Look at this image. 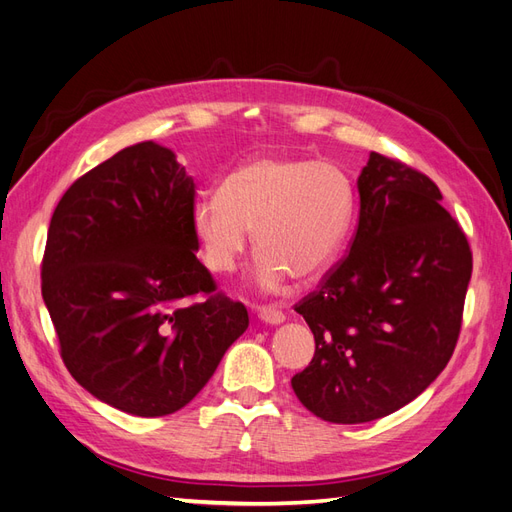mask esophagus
I'll use <instances>...</instances> for the list:
<instances>
[{
	"label": "esophagus",
	"mask_w": 512,
	"mask_h": 512,
	"mask_svg": "<svg viewBox=\"0 0 512 512\" xmlns=\"http://www.w3.org/2000/svg\"><path fill=\"white\" fill-rule=\"evenodd\" d=\"M257 318L261 322L270 324V326H279V324L285 322V313L279 311V309H274V307H259L257 309Z\"/></svg>",
	"instance_id": "esophagus-1"
}]
</instances>
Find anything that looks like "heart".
<instances>
[{"label": "heart", "instance_id": "1", "mask_svg": "<svg viewBox=\"0 0 512 512\" xmlns=\"http://www.w3.org/2000/svg\"><path fill=\"white\" fill-rule=\"evenodd\" d=\"M355 192L344 168L309 157L257 155L220 183L218 196L192 205L190 227L205 266L231 272L251 235L259 255L253 281L277 292L294 277L320 279L342 251Z\"/></svg>", "mask_w": 512, "mask_h": 512}]
</instances>
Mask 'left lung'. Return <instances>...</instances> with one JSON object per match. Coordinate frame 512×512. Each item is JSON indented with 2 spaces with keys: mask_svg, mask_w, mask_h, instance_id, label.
I'll use <instances>...</instances> for the list:
<instances>
[{
  "mask_svg": "<svg viewBox=\"0 0 512 512\" xmlns=\"http://www.w3.org/2000/svg\"><path fill=\"white\" fill-rule=\"evenodd\" d=\"M348 255L296 307L316 355L292 389L324 422H374L448 365L471 279L465 233L426 175L370 153Z\"/></svg>",
  "mask_w": 512,
  "mask_h": 512,
  "instance_id": "left-lung-1",
  "label": "left lung"
}]
</instances>
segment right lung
Instances as JSON below:
<instances>
[{
	"label": "right lung",
	"instance_id": "1",
	"mask_svg": "<svg viewBox=\"0 0 512 512\" xmlns=\"http://www.w3.org/2000/svg\"><path fill=\"white\" fill-rule=\"evenodd\" d=\"M194 179L153 140L131 144L64 192L49 222L43 300L62 361L88 393L138 417L179 411L248 329L214 296L190 227ZM194 293L205 304L182 305Z\"/></svg>",
	"mask_w": 512,
	"mask_h": 512
}]
</instances>
